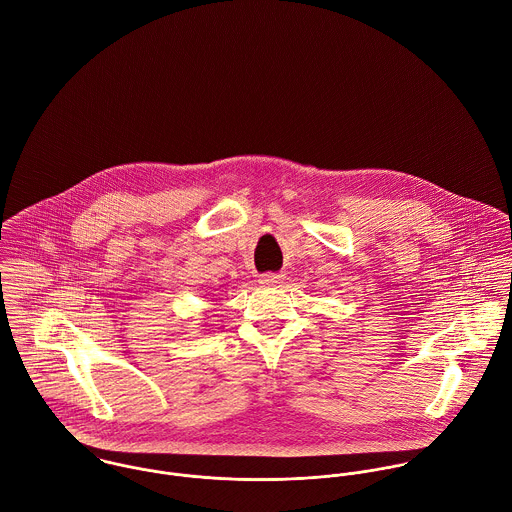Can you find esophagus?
<instances>
[{
    "mask_svg": "<svg viewBox=\"0 0 512 512\" xmlns=\"http://www.w3.org/2000/svg\"><path fill=\"white\" fill-rule=\"evenodd\" d=\"M282 280H284L282 274H262V276H260V284H262V286H276V284H280Z\"/></svg>",
    "mask_w": 512,
    "mask_h": 512,
    "instance_id": "1",
    "label": "esophagus"
}]
</instances>
